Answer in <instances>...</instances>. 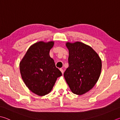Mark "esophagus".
<instances>
[{
    "label": "esophagus",
    "instance_id": "obj_1",
    "mask_svg": "<svg viewBox=\"0 0 120 120\" xmlns=\"http://www.w3.org/2000/svg\"><path fill=\"white\" fill-rule=\"evenodd\" d=\"M60 70L61 71V72H62V73L63 74V73H64V70H63L62 69H60Z\"/></svg>",
    "mask_w": 120,
    "mask_h": 120
}]
</instances>
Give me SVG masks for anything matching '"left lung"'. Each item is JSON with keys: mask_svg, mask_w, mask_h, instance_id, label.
<instances>
[{"mask_svg": "<svg viewBox=\"0 0 120 120\" xmlns=\"http://www.w3.org/2000/svg\"><path fill=\"white\" fill-rule=\"evenodd\" d=\"M69 67L64 79L72 92L82 95L92 89L99 79L102 61L92 47L81 42H67Z\"/></svg>", "mask_w": 120, "mask_h": 120, "instance_id": "1", "label": "left lung"}]
</instances>
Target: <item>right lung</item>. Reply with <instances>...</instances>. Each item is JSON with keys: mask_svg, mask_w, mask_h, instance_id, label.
I'll return each mask as SVG.
<instances>
[{"mask_svg": "<svg viewBox=\"0 0 120 120\" xmlns=\"http://www.w3.org/2000/svg\"><path fill=\"white\" fill-rule=\"evenodd\" d=\"M54 43V41L34 43L19 64L21 78L26 86L39 96L50 92L57 78L62 75L49 54Z\"/></svg>", "mask_w": 120, "mask_h": 120, "instance_id": "1", "label": "right lung"}]
</instances>
